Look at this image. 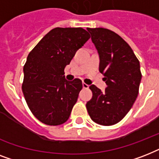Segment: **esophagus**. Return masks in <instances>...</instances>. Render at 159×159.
<instances>
[{
	"label": "esophagus",
	"instance_id": "esophagus-1",
	"mask_svg": "<svg viewBox=\"0 0 159 159\" xmlns=\"http://www.w3.org/2000/svg\"><path fill=\"white\" fill-rule=\"evenodd\" d=\"M82 87H83V88H85V89H87V88H89V85L86 84V83H84V82H83V83H82Z\"/></svg>",
	"mask_w": 159,
	"mask_h": 159
}]
</instances>
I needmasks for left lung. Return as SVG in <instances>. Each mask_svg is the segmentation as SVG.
Returning a JSON list of instances; mask_svg holds the SVG:
<instances>
[{
    "mask_svg": "<svg viewBox=\"0 0 159 159\" xmlns=\"http://www.w3.org/2000/svg\"><path fill=\"white\" fill-rule=\"evenodd\" d=\"M100 57L99 71L107 87L102 92L90 86L92 98L87 103L90 117L102 125L118 123L127 115L139 94L140 65L130 46L113 31L87 28Z\"/></svg>",
    "mask_w": 159,
    "mask_h": 159,
    "instance_id": "obj_1",
    "label": "left lung"
}]
</instances>
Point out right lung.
<instances>
[{
  "label": "right lung",
  "instance_id": "1",
  "mask_svg": "<svg viewBox=\"0 0 159 159\" xmlns=\"http://www.w3.org/2000/svg\"><path fill=\"white\" fill-rule=\"evenodd\" d=\"M90 39L82 28H55L29 53L24 66L22 92L33 115L48 125L68 120L77 102L82 81H67L64 68Z\"/></svg>",
  "mask_w": 159,
  "mask_h": 159
}]
</instances>
